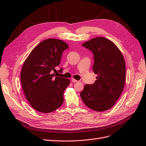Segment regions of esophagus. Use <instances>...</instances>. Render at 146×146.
Wrapping results in <instances>:
<instances>
[{"instance_id":"34e87169","label":"esophagus","mask_w":146,"mask_h":146,"mask_svg":"<svg viewBox=\"0 0 146 146\" xmlns=\"http://www.w3.org/2000/svg\"><path fill=\"white\" fill-rule=\"evenodd\" d=\"M72 81L73 82H74V83H75V82H79L78 80H76V79H73V78H72Z\"/></svg>"}]
</instances>
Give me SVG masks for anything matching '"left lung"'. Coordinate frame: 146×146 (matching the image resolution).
<instances>
[{
	"label": "left lung",
	"instance_id": "left-lung-1",
	"mask_svg": "<svg viewBox=\"0 0 146 146\" xmlns=\"http://www.w3.org/2000/svg\"><path fill=\"white\" fill-rule=\"evenodd\" d=\"M82 46L94 55L92 70L98 74L93 84H86L80 97L89 108L97 111L110 109L122 94L125 82L123 56L115 43L105 37H96Z\"/></svg>",
	"mask_w": 146,
	"mask_h": 146
}]
</instances>
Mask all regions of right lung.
<instances>
[{
  "label": "right lung",
  "instance_id": "1",
  "mask_svg": "<svg viewBox=\"0 0 146 146\" xmlns=\"http://www.w3.org/2000/svg\"><path fill=\"white\" fill-rule=\"evenodd\" d=\"M68 48L61 40L46 39L38 44L24 62L21 72L23 90L30 104L38 111L52 112L63 103V94L70 81L56 77L53 72H56L62 52ZM62 71V68L58 70Z\"/></svg>",
  "mask_w": 146,
  "mask_h": 146
}]
</instances>
